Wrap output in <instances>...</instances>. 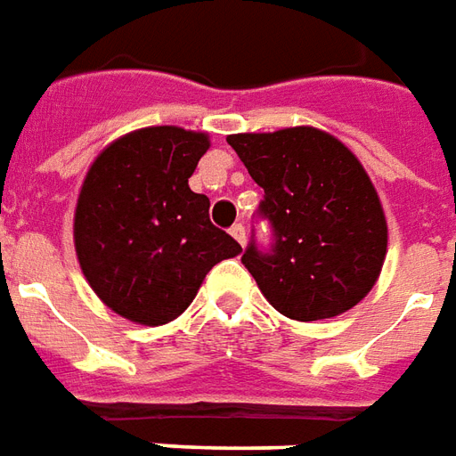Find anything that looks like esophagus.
Instances as JSON below:
<instances>
[{
	"label": "esophagus",
	"instance_id": "obj_1",
	"mask_svg": "<svg viewBox=\"0 0 456 456\" xmlns=\"http://www.w3.org/2000/svg\"><path fill=\"white\" fill-rule=\"evenodd\" d=\"M232 237L237 239L239 244L244 246L246 244V229L241 227V224H234V227H232Z\"/></svg>",
	"mask_w": 456,
	"mask_h": 456
}]
</instances>
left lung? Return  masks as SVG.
<instances>
[{
    "label": "left lung",
    "mask_w": 456,
    "mask_h": 456,
    "mask_svg": "<svg viewBox=\"0 0 456 456\" xmlns=\"http://www.w3.org/2000/svg\"><path fill=\"white\" fill-rule=\"evenodd\" d=\"M261 185L275 244L241 256L263 297L297 322H319L365 299L387 258V217L365 167L312 125L229 134Z\"/></svg>",
    "instance_id": "left-lung-1"
}]
</instances>
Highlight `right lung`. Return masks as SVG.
<instances>
[{
	"mask_svg": "<svg viewBox=\"0 0 456 456\" xmlns=\"http://www.w3.org/2000/svg\"><path fill=\"white\" fill-rule=\"evenodd\" d=\"M210 134L151 125L103 147L74 210V248L108 309L142 326L174 322L205 275L241 246L210 222L208 195L188 178Z\"/></svg>",
	"mask_w": 456,
	"mask_h": 456,
	"instance_id": "right-lung-1",
	"label": "right lung"
}]
</instances>
